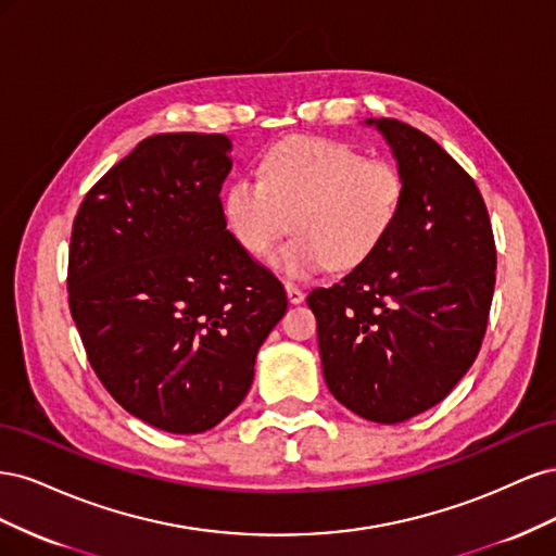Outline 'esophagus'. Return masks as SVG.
I'll list each match as a JSON object with an SVG mask.
<instances>
[{
  "label": "esophagus",
  "instance_id": "obj_1",
  "mask_svg": "<svg viewBox=\"0 0 556 556\" xmlns=\"http://www.w3.org/2000/svg\"><path fill=\"white\" fill-rule=\"evenodd\" d=\"M285 290H288V299H290V304H301V301H304V290L299 288V285H294V282H288L285 285Z\"/></svg>",
  "mask_w": 556,
  "mask_h": 556
}]
</instances>
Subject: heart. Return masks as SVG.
I'll return each mask as SVG.
<instances>
[{"label": "heart", "instance_id": "obj_1", "mask_svg": "<svg viewBox=\"0 0 556 556\" xmlns=\"http://www.w3.org/2000/svg\"><path fill=\"white\" fill-rule=\"evenodd\" d=\"M403 194L396 164L364 157L343 141L288 137L266 150L260 180L229 185L223 215L233 241L255 257L271 250L290 215L294 237L274 252L271 266L301 280L371 257L392 231Z\"/></svg>", "mask_w": 556, "mask_h": 556}]
</instances>
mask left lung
Wrapping results in <instances>:
<instances>
[{
  "instance_id": "left-lung-1",
  "label": "left lung",
  "mask_w": 556,
  "mask_h": 556,
  "mask_svg": "<svg viewBox=\"0 0 556 556\" xmlns=\"http://www.w3.org/2000/svg\"><path fill=\"white\" fill-rule=\"evenodd\" d=\"M406 182L376 252L308 294L329 392L378 425L441 403L476 362L496 282L490 213L476 180L425 131L368 117Z\"/></svg>"
}]
</instances>
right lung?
I'll return each mask as SVG.
<instances>
[{
  "label": "right lung",
  "mask_w": 556,
  "mask_h": 556,
  "mask_svg": "<svg viewBox=\"0 0 556 556\" xmlns=\"http://www.w3.org/2000/svg\"><path fill=\"white\" fill-rule=\"evenodd\" d=\"M225 134L143 139L83 199L70 308L88 359L134 417L201 433L239 406L288 311L280 280L233 241Z\"/></svg>",
  "instance_id": "add662e5"
}]
</instances>
